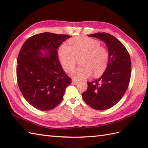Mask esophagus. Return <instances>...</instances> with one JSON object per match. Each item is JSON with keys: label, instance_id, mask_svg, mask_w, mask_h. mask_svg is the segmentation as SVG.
<instances>
[{"label": "esophagus", "instance_id": "1", "mask_svg": "<svg viewBox=\"0 0 148 148\" xmlns=\"http://www.w3.org/2000/svg\"><path fill=\"white\" fill-rule=\"evenodd\" d=\"M72 83H74V84H77V83H79V81H78L74 79H72Z\"/></svg>", "mask_w": 148, "mask_h": 148}]
</instances>
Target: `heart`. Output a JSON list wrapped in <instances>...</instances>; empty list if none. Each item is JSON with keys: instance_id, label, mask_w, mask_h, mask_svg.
I'll list each match as a JSON object with an SVG mask.
<instances>
[{"instance_id": "b5f03b06", "label": "heart", "mask_w": 148, "mask_h": 148, "mask_svg": "<svg viewBox=\"0 0 148 148\" xmlns=\"http://www.w3.org/2000/svg\"><path fill=\"white\" fill-rule=\"evenodd\" d=\"M70 46L63 44L58 49V56L63 69L70 72L76 64L77 58L81 65L72 71L71 76L76 80L84 79L93 73L99 76L108 67V50L100 45L98 40L85 36H76L69 40Z\"/></svg>"}]
</instances>
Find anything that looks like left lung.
<instances>
[{
	"label": "left lung",
	"mask_w": 148,
	"mask_h": 148,
	"mask_svg": "<svg viewBox=\"0 0 148 148\" xmlns=\"http://www.w3.org/2000/svg\"><path fill=\"white\" fill-rule=\"evenodd\" d=\"M104 42L109 55L108 67L102 76L87 82L88 88L82 97L88 105L96 110H106L116 105L128 88L131 76V60L124 45L111 34H90Z\"/></svg>",
	"instance_id": "1"
}]
</instances>
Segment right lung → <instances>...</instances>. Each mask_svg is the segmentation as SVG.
Instances as JSON below:
<instances>
[{"label":"right lung","mask_w":148,"mask_h":148,"mask_svg":"<svg viewBox=\"0 0 148 148\" xmlns=\"http://www.w3.org/2000/svg\"><path fill=\"white\" fill-rule=\"evenodd\" d=\"M70 37L44 32L30 37L21 47L16 66L18 84L24 98L36 109L55 108L71 83L57 56L58 47Z\"/></svg>","instance_id":"add662e5"}]
</instances>
